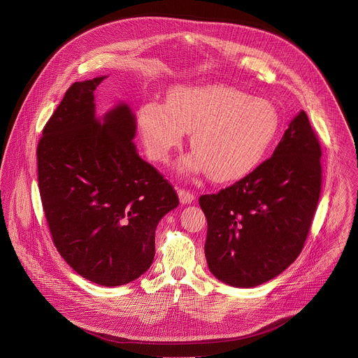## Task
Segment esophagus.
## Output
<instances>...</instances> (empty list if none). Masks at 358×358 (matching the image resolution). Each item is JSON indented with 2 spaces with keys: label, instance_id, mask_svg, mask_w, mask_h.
<instances>
[{
  "label": "esophagus",
  "instance_id": "1",
  "mask_svg": "<svg viewBox=\"0 0 358 358\" xmlns=\"http://www.w3.org/2000/svg\"><path fill=\"white\" fill-rule=\"evenodd\" d=\"M178 196H180L181 203H191L195 199V194L188 191V189H185V188H180L178 189Z\"/></svg>",
  "mask_w": 358,
  "mask_h": 358
}]
</instances>
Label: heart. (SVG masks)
<instances>
[{"instance_id":"1","label":"heart","mask_w":358,"mask_h":358,"mask_svg":"<svg viewBox=\"0 0 358 358\" xmlns=\"http://www.w3.org/2000/svg\"><path fill=\"white\" fill-rule=\"evenodd\" d=\"M138 121L148 156L166 163L191 132L194 150L181 169L206 171L216 182H230L250 174L267 156L278 132V113L263 98L227 85L178 87L167 106L146 102Z\"/></svg>"}]
</instances>
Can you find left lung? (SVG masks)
Returning a JSON list of instances; mask_svg holds the SVG:
<instances>
[{
  "mask_svg": "<svg viewBox=\"0 0 358 358\" xmlns=\"http://www.w3.org/2000/svg\"><path fill=\"white\" fill-rule=\"evenodd\" d=\"M322 148L301 110L273 156L233 185L199 196L210 273L231 287L270 281L301 255L322 189Z\"/></svg>",
  "mask_w": 358,
  "mask_h": 358,
  "instance_id": "8db88e82",
  "label": "left lung"
}]
</instances>
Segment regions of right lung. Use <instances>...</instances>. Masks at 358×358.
I'll list each match as a JSON object with an SVG mask.
<instances>
[{
    "label": "right lung",
    "instance_id": "1",
    "mask_svg": "<svg viewBox=\"0 0 358 358\" xmlns=\"http://www.w3.org/2000/svg\"><path fill=\"white\" fill-rule=\"evenodd\" d=\"M105 77L74 83L39 139L38 182L52 241L85 280L117 287L155 259V231L178 195L136 152L127 103L95 116L94 91Z\"/></svg>",
    "mask_w": 358,
    "mask_h": 358
}]
</instances>
